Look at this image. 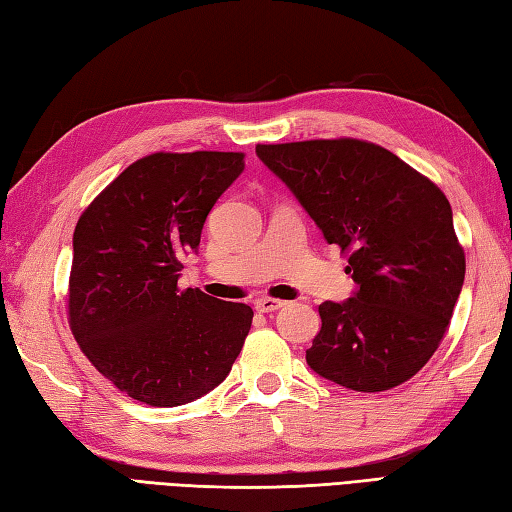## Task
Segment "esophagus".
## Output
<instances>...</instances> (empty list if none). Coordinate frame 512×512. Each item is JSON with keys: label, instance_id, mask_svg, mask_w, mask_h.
<instances>
[{"label": "esophagus", "instance_id": "esophagus-1", "mask_svg": "<svg viewBox=\"0 0 512 512\" xmlns=\"http://www.w3.org/2000/svg\"><path fill=\"white\" fill-rule=\"evenodd\" d=\"M284 306H286V301L270 299V297H262V299L255 301V310H257V312H275V310L284 308Z\"/></svg>", "mask_w": 512, "mask_h": 512}]
</instances>
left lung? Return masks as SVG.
<instances>
[{
	"label": "left lung",
	"mask_w": 512,
	"mask_h": 512,
	"mask_svg": "<svg viewBox=\"0 0 512 512\" xmlns=\"http://www.w3.org/2000/svg\"><path fill=\"white\" fill-rule=\"evenodd\" d=\"M328 244L350 250L354 295L319 306L306 352L321 378L385 391L438 350L464 284V250L436 184L396 154L354 138L257 145Z\"/></svg>",
	"instance_id": "left-lung-1"
}]
</instances>
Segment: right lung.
Instances as JSON below:
<instances>
[{"mask_svg": "<svg viewBox=\"0 0 512 512\" xmlns=\"http://www.w3.org/2000/svg\"><path fill=\"white\" fill-rule=\"evenodd\" d=\"M244 154L193 151L136 160L79 217L72 237L70 328L83 354L129 398L178 407L231 372L253 323L246 303L180 290L217 198Z\"/></svg>", "mask_w": 512, "mask_h": 512, "instance_id": "add662e5", "label": "right lung"}]
</instances>
